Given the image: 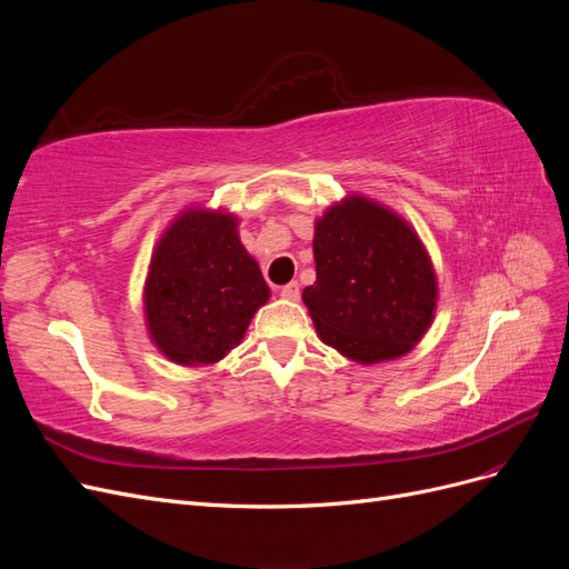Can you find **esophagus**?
<instances>
[{"instance_id":"34e87169","label":"esophagus","mask_w":569,"mask_h":569,"mask_svg":"<svg viewBox=\"0 0 569 569\" xmlns=\"http://www.w3.org/2000/svg\"><path fill=\"white\" fill-rule=\"evenodd\" d=\"M299 295H301V291H299V284H297V282H289V284H284V287L280 289V297L287 299V301H297Z\"/></svg>"}]
</instances>
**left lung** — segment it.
Returning a JSON list of instances; mask_svg holds the SVG:
<instances>
[{
	"mask_svg": "<svg viewBox=\"0 0 569 569\" xmlns=\"http://www.w3.org/2000/svg\"><path fill=\"white\" fill-rule=\"evenodd\" d=\"M316 282L303 303L327 347L360 366L406 356L437 311L422 239L385 203L349 194L316 220Z\"/></svg>",
	"mask_w": 569,
	"mask_h": 569,
	"instance_id": "left-lung-1",
	"label": "left lung"
}]
</instances>
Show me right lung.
Here are the masks:
<instances>
[{
	"label": "right lung",
	"instance_id": "right-lung-1",
	"mask_svg": "<svg viewBox=\"0 0 569 569\" xmlns=\"http://www.w3.org/2000/svg\"><path fill=\"white\" fill-rule=\"evenodd\" d=\"M228 211L189 206L161 234L144 282L149 339L168 360L213 366L244 339L270 299L261 268Z\"/></svg>",
	"mask_w": 569,
	"mask_h": 569
}]
</instances>
